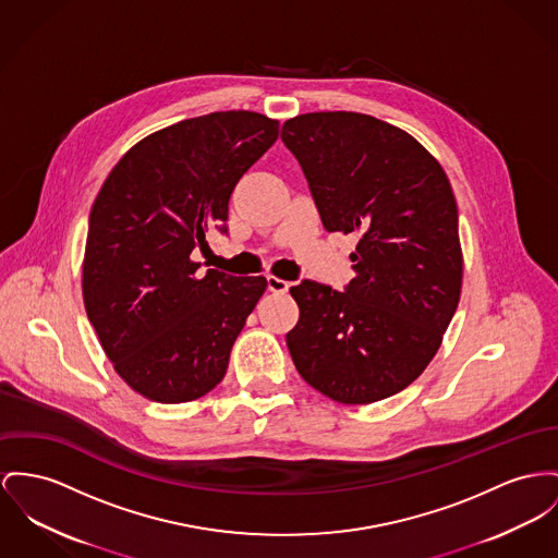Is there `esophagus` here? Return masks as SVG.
<instances>
[{
    "instance_id": "1",
    "label": "esophagus",
    "mask_w": 558,
    "mask_h": 558,
    "mask_svg": "<svg viewBox=\"0 0 558 558\" xmlns=\"http://www.w3.org/2000/svg\"><path fill=\"white\" fill-rule=\"evenodd\" d=\"M266 286H268V290H270L272 294H286V292L290 290V283H288V281H283V279H279V277H272V275L266 277Z\"/></svg>"
}]
</instances>
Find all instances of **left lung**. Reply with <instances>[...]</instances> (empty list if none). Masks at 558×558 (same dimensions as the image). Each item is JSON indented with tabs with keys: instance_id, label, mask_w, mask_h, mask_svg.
Here are the masks:
<instances>
[{
	"instance_id": "1",
	"label": "left lung",
	"mask_w": 558,
	"mask_h": 558,
	"mask_svg": "<svg viewBox=\"0 0 558 558\" xmlns=\"http://www.w3.org/2000/svg\"><path fill=\"white\" fill-rule=\"evenodd\" d=\"M328 232H360L355 277L304 279L286 340L300 376L340 404H371L427 368L461 296L459 216L440 162L407 131L355 112L281 129Z\"/></svg>"
}]
</instances>
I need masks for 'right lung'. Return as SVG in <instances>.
I'll use <instances>...</instances> for the list:
<instances>
[{"label":"right lung","instance_id":"add662e5","mask_svg":"<svg viewBox=\"0 0 558 558\" xmlns=\"http://www.w3.org/2000/svg\"><path fill=\"white\" fill-rule=\"evenodd\" d=\"M277 137L262 113L187 118L129 149L93 203L86 315L116 372L151 402L209 393L266 290L264 277L196 275L190 254L211 226L226 234L232 190Z\"/></svg>","mask_w":558,"mask_h":558}]
</instances>
